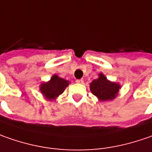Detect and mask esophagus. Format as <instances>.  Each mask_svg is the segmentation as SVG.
I'll list each match as a JSON object with an SVG mask.
<instances>
[{"mask_svg":"<svg viewBox=\"0 0 152 152\" xmlns=\"http://www.w3.org/2000/svg\"><path fill=\"white\" fill-rule=\"evenodd\" d=\"M76 82L79 83V84H83L84 81H83V79H79V80H76Z\"/></svg>","mask_w":152,"mask_h":152,"instance_id":"obj_1","label":"esophagus"}]
</instances>
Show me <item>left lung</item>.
<instances>
[{"label":"left lung","mask_w":152,"mask_h":152,"mask_svg":"<svg viewBox=\"0 0 152 152\" xmlns=\"http://www.w3.org/2000/svg\"><path fill=\"white\" fill-rule=\"evenodd\" d=\"M119 87L120 86L117 83L107 81L102 74H100L99 77L93 80L90 84V89L92 94L98 97L101 101L113 99L117 96Z\"/></svg>","instance_id":"obj_1"}]
</instances>
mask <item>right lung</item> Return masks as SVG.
I'll return each instance as SVG.
<instances>
[{"mask_svg":"<svg viewBox=\"0 0 152 152\" xmlns=\"http://www.w3.org/2000/svg\"><path fill=\"white\" fill-rule=\"evenodd\" d=\"M68 85L69 81L54 75L49 82L43 83L40 86V91L48 99L51 100L60 95Z\"/></svg>","mask_w":152,"mask_h":152,"instance_id":"1","label":"right lung"}]
</instances>
